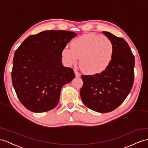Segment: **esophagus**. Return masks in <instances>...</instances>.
Returning a JSON list of instances; mask_svg holds the SVG:
<instances>
[{"label":"esophagus","mask_w":148,"mask_h":148,"mask_svg":"<svg viewBox=\"0 0 148 148\" xmlns=\"http://www.w3.org/2000/svg\"><path fill=\"white\" fill-rule=\"evenodd\" d=\"M74 71H75V75H76V77H79L81 76V74H80V73H79V72H78L77 70H74Z\"/></svg>","instance_id":"1"}]
</instances>
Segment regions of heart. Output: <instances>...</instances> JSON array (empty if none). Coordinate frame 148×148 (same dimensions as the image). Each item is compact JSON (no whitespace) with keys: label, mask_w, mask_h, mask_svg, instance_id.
<instances>
[{"label":"heart","mask_w":148,"mask_h":148,"mask_svg":"<svg viewBox=\"0 0 148 148\" xmlns=\"http://www.w3.org/2000/svg\"><path fill=\"white\" fill-rule=\"evenodd\" d=\"M71 48H64L62 53L68 65L76 64L80 58L82 70L89 75H98L106 70L113 60V42L103 36L89 33L74 39Z\"/></svg>","instance_id":"1"}]
</instances>
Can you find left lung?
Instances as JSON below:
<instances>
[{"mask_svg":"<svg viewBox=\"0 0 148 148\" xmlns=\"http://www.w3.org/2000/svg\"><path fill=\"white\" fill-rule=\"evenodd\" d=\"M102 33L113 42L114 55L109 68L102 73L82 75L84 82L80 93L88 109L107 113L124 101L134 84L135 58L127 42L109 32Z\"/></svg>","mask_w":148,"mask_h":148,"instance_id":"8db88e82","label":"left lung"}]
</instances>
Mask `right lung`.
<instances>
[{"label": "right lung", "mask_w": 148, "mask_h": 148, "mask_svg": "<svg viewBox=\"0 0 148 148\" xmlns=\"http://www.w3.org/2000/svg\"><path fill=\"white\" fill-rule=\"evenodd\" d=\"M77 35L68 31H45L29 36L16 49L12 85L29 110L45 112L58 105L62 86L75 77L72 68L63 66L62 53Z\"/></svg>", "instance_id": "obj_1"}]
</instances>
